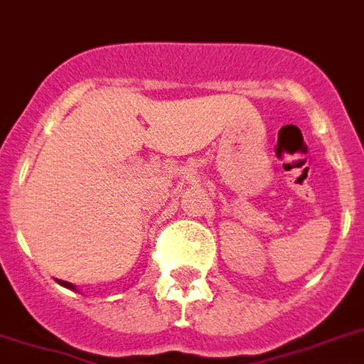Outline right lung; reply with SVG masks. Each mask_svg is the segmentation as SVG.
Wrapping results in <instances>:
<instances>
[{
  "instance_id": "add662e5",
  "label": "right lung",
  "mask_w": 364,
  "mask_h": 364,
  "mask_svg": "<svg viewBox=\"0 0 364 364\" xmlns=\"http://www.w3.org/2000/svg\"><path fill=\"white\" fill-rule=\"evenodd\" d=\"M60 284V287H65V288H70V290H76V287L74 284H70V282H66V281H57Z\"/></svg>"
}]
</instances>
